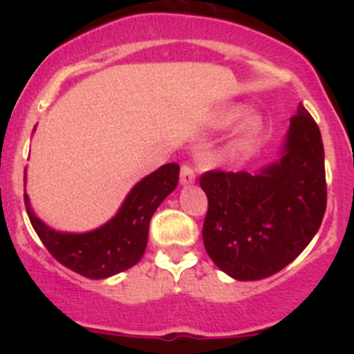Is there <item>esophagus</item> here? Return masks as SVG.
<instances>
[{"label":"esophagus","instance_id":"1","mask_svg":"<svg viewBox=\"0 0 354 354\" xmlns=\"http://www.w3.org/2000/svg\"><path fill=\"white\" fill-rule=\"evenodd\" d=\"M193 183H195V170L189 165H183V168H180V184L187 186V184Z\"/></svg>","mask_w":354,"mask_h":354}]
</instances>
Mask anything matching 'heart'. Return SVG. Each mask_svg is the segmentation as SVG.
<instances>
[{
  "mask_svg": "<svg viewBox=\"0 0 354 354\" xmlns=\"http://www.w3.org/2000/svg\"><path fill=\"white\" fill-rule=\"evenodd\" d=\"M234 120V126L228 134V149H243L261 136L264 129V118L255 109L230 108L218 117V124L225 126Z\"/></svg>",
  "mask_w": 354,
  "mask_h": 354,
  "instance_id": "obj_1",
  "label": "heart"
}]
</instances>
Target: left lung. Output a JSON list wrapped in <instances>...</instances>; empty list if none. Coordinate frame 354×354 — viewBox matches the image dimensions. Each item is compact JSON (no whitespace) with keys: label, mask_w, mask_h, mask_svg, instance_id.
Instances as JSON below:
<instances>
[{"label":"left lung","mask_w":354,"mask_h":354,"mask_svg":"<svg viewBox=\"0 0 354 354\" xmlns=\"http://www.w3.org/2000/svg\"><path fill=\"white\" fill-rule=\"evenodd\" d=\"M205 252L236 280H261L283 270L308 246L326 211L321 131L305 106L290 117L280 158L255 174L207 171Z\"/></svg>","instance_id":"obj_1"}]
</instances>
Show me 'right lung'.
<instances>
[{
  "label": "right lung",
  "instance_id": "obj_1",
  "mask_svg": "<svg viewBox=\"0 0 354 354\" xmlns=\"http://www.w3.org/2000/svg\"><path fill=\"white\" fill-rule=\"evenodd\" d=\"M179 165L168 162L133 186L111 220L88 232H60L44 223L24 193L28 218L56 261L86 278L101 280L138 264L156 209L179 184ZM26 184V171H24Z\"/></svg>",
  "mask_w": 354,
  "mask_h": 354
}]
</instances>
